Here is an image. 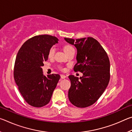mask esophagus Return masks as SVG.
<instances>
[{"instance_id":"esophagus-1","label":"esophagus","mask_w":132,"mask_h":132,"mask_svg":"<svg viewBox=\"0 0 132 132\" xmlns=\"http://www.w3.org/2000/svg\"><path fill=\"white\" fill-rule=\"evenodd\" d=\"M61 78H62V79H65V78L66 77V76L65 75H61Z\"/></svg>"}]
</instances>
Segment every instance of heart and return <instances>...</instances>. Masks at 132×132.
I'll return each instance as SVG.
<instances>
[{"label":"heart","instance_id":"b5f03b06","mask_svg":"<svg viewBox=\"0 0 132 132\" xmlns=\"http://www.w3.org/2000/svg\"><path fill=\"white\" fill-rule=\"evenodd\" d=\"M70 50H73V48L72 46L70 45H67L65 46L64 47V51L66 52L67 51ZM55 52V49L54 47H52L51 48L50 51H49L48 52V57H52L54 55V53Z\"/></svg>","mask_w":132,"mask_h":132}]
</instances>
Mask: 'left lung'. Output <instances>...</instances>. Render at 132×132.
<instances>
[{
    "instance_id": "obj_1",
    "label": "left lung",
    "mask_w": 132,
    "mask_h": 132,
    "mask_svg": "<svg viewBox=\"0 0 132 132\" xmlns=\"http://www.w3.org/2000/svg\"><path fill=\"white\" fill-rule=\"evenodd\" d=\"M64 39L76 48L77 63L73 69L82 73L80 79L69 76L71 82L68 92L69 101L76 106L86 108L97 101L108 85L109 57L101 44L92 37Z\"/></svg>"
}]
</instances>
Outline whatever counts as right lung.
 <instances>
[{"label":"right lung","instance_id":"right-lung-1","mask_svg":"<svg viewBox=\"0 0 132 132\" xmlns=\"http://www.w3.org/2000/svg\"><path fill=\"white\" fill-rule=\"evenodd\" d=\"M58 39L50 35L33 37L23 44L18 52L14 68V78L19 91L30 105L42 107L50 102L61 78L59 75L45 76L42 66L48 58L52 46Z\"/></svg>","mask_w":132,"mask_h":132}]
</instances>
